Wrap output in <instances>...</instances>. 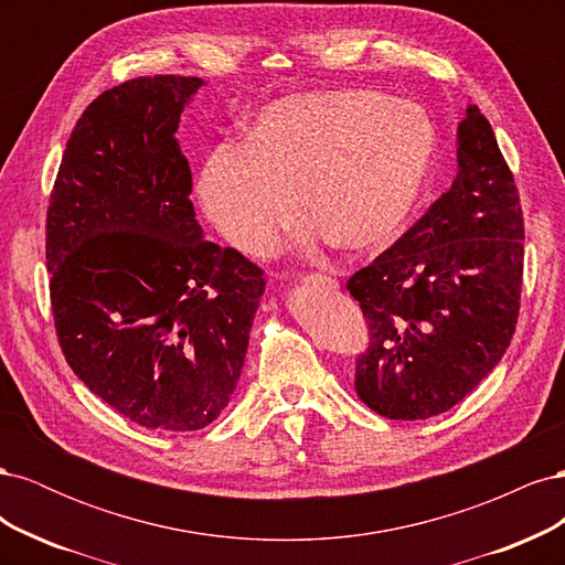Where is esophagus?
I'll return each mask as SVG.
<instances>
[{
  "label": "esophagus",
  "mask_w": 565,
  "mask_h": 565,
  "mask_svg": "<svg viewBox=\"0 0 565 565\" xmlns=\"http://www.w3.org/2000/svg\"><path fill=\"white\" fill-rule=\"evenodd\" d=\"M306 282H322V285H337V280L328 278V276H309L306 278Z\"/></svg>",
  "instance_id": "esophagus-1"
}]
</instances>
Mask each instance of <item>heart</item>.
<instances>
[{
  "label": "heart",
  "instance_id": "obj_1",
  "mask_svg": "<svg viewBox=\"0 0 565 565\" xmlns=\"http://www.w3.org/2000/svg\"><path fill=\"white\" fill-rule=\"evenodd\" d=\"M436 127L424 108L372 89L273 100L243 146H218L198 177V202L224 241L266 256L297 218H313L303 245L328 235L344 249L388 243L429 181Z\"/></svg>",
  "mask_w": 565,
  "mask_h": 565
}]
</instances>
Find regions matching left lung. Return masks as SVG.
<instances>
[{
	"label": "left lung",
	"mask_w": 565,
	"mask_h": 565,
	"mask_svg": "<svg viewBox=\"0 0 565 565\" xmlns=\"http://www.w3.org/2000/svg\"><path fill=\"white\" fill-rule=\"evenodd\" d=\"M523 285V212L488 119L457 127V177L426 214L349 278L370 324L355 391L388 419L446 413L502 361Z\"/></svg>",
	"instance_id": "1"
}]
</instances>
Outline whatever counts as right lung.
<instances>
[{
	"label": "right lung",
	"instance_id": "right-lung-1",
	"mask_svg": "<svg viewBox=\"0 0 565 565\" xmlns=\"http://www.w3.org/2000/svg\"><path fill=\"white\" fill-rule=\"evenodd\" d=\"M200 77H136L67 139L46 212V268L67 365L119 415L195 431L231 403L266 289L202 237L177 129Z\"/></svg>",
	"mask_w": 565,
	"mask_h": 565
}]
</instances>
